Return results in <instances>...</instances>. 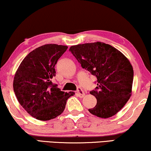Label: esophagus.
<instances>
[{
	"instance_id": "1",
	"label": "esophagus",
	"mask_w": 151,
	"mask_h": 151,
	"mask_svg": "<svg viewBox=\"0 0 151 151\" xmlns=\"http://www.w3.org/2000/svg\"><path fill=\"white\" fill-rule=\"evenodd\" d=\"M76 92H77L78 95L80 98H83L85 96L84 91H83V90L81 88V87H78L77 91H76Z\"/></svg>"
}]
</instances>
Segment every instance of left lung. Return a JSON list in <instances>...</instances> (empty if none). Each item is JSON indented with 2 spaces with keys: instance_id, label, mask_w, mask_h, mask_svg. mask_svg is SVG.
<instances>
[{
  "instance_id": "1",
  "label": "left lung",
  "mask_w": 151,
  "mask_h": 151,
  "mask_svg": "<svg viewBox=\"0 0 151 151\" xmlns=\"http://www.w3.org/2000/svg\"><path fill=\"white\" fill-rule=\"evenodd\" d=\"M69 51L83 68L97 78V87L90 91L97 104L89 109L90 113L105 119L114 116L132 95L134 70L129 60L118 49L101 42L71 46Z\"/></svg>"
}]
</instances>
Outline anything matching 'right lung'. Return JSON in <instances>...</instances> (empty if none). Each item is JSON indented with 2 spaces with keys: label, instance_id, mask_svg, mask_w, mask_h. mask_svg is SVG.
<instances>
[{
  "label": "right lung",
  "instance_id": "right-lung-1",
  "mask_svg": "<svg viewBox=\"0 0 151 151\" xmlns=\"http://www.w3.org/2000/svg\"><path fill=\"white\" fill-rule=\"evenodd\" d=\"M68 47L56 44L40 46L29 53L18 67L13 90L18 102L28 114L40 121L57 117L75 92L62 91L51 78L55 66Z\"/></svg>",
  "mask_w": 151,
  "mask_h": 151
}]
</instances>
